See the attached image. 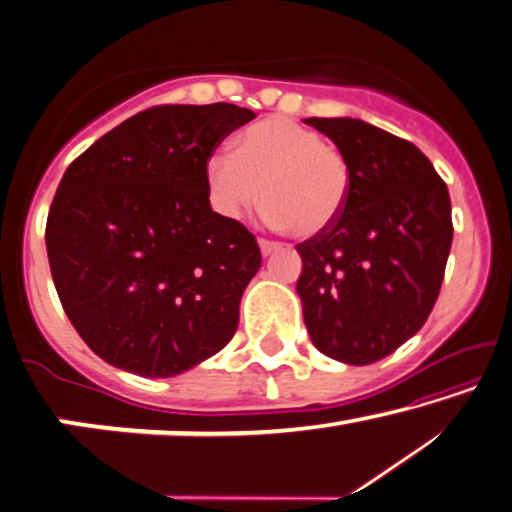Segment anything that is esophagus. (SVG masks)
<instances>
[{"label":"esophagus","instance_id":"esophagus-1","mask_svg":"<svg viewBox=\"0 0 512 512\" xmlns=\"http://www.w3.org/2000/svg\"><path fill=\"white\" fill-rule=\"evenodd\" d=\"M259 250H262L264 257H269L273 253H278L280 250V243L276 241H266V239H259Z\"/></svg>","mask_w":512,"mask_h":512}]
</instances>
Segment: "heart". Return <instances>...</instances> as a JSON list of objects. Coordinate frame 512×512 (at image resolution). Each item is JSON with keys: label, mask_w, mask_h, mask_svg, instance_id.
Segmentation results:
<instances>
[{"label": "heart", "mask_w": 512, "mask_h": 512, "mask_svg": "<svg viewBox=\"0 0 512 512\" xmlns=\"http://www.w3.org/2000/svg\"><path fill=\"white\" fill-rule=\"evenodd\" d=\"M211 207L236 220L266 204V218L317 236L338 223L347 207L352 170L342 151L315 128L287 117L248 126L230 154H213L204 167Z\"/></svg>", "instance_id": "heart-1"}]
</instances>
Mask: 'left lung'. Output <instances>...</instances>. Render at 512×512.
Wrapping results in <instances>:
<instances>
[{"mask_svg":"<svg viewBox=\"0 0 512 512\" xmlns=\"http://www.w3.org/2000/svg\"><path fill=\"white\" fill-rule=\"evenodd\" d=\"M333 140L352 170L331 230L296 246V292L319 352L349 365L393 354L421 331L451 253L446 183L414 144L361 119H303Z\"/></svg>","mask_w":512,"mask_h":512,"instance_id":"left-lung-1","label":"left lung"}]
</instances>
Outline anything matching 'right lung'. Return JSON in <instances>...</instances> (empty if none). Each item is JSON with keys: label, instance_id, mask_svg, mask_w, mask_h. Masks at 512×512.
<instances>
[{"label": "right lung", "instance_id": "right-lung-1", "mask_svg": "<svg viewBox=\"0 0 512 512\" xmlns=\"http://www.w3.org/2000/svg\"><path fill=\"white\" fill-rule=\"evenodd\" d=\"M250 119L232 103L158 105L68 165L45 246L64 312L105 363L174 377L232 340L262 255L211 209L204 167Z\"/></svg>", "mask_w": 512, "mask_h": 512}]
</instances>
